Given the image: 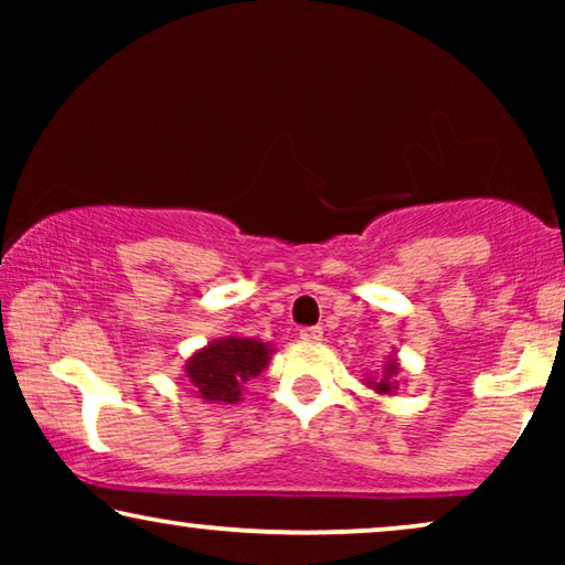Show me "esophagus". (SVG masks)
Masks as SVG:
<instances>
[{
	"label": "esophagus",
	"mask_w": 565,
	"mask_h": 565,
	"mask_svg": "<svg viewBox=\"0 0 565 565\" xmlns=\"http://www.w3.org/2000/svg\"><path fill=\"white\" fill-rule=\"evenodd\" d=\"M321 337H323V329H321V327H306V329H300V339H303V342H319Z\"/></svg>",
	"instance_id": "esophagus-1"
}]
</instances>
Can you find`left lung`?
I'll return each instance as SVG.
<instances>
[{
    "label": "left lung",
    "instance_id": "obj_1",
    "mask_svg": "<svg viewBox=\"0 0 565 565\" xmlns=\"http://www.w3.org/2000/svg\"><path fill=\"white\" fill-rule=\"evenodd\" d=\"M398 373H401V362L393 358H385L381 375H370L365 377L367 388H373L377 396H396L398 391Z\"/></svg>",
    "mask_w": 565,
    "mask_h": 565
}]
</instances>
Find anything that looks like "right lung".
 <instances>
[{"label": "right lung", "mask_w": 565, "mask_h": 565, "mask_svg": "<svg viewBox=\"0 0 565 565\" xmlns=\"http://www.w3.org/2000/svg\"><path fill=\"white\" fill-rule=\"evenodd\" d=\"M275 350L252 337H218L184 360V377L205 404H238L246 383L269 365Z\"/></svg>", "instance_id": "1"}]
</instances>
